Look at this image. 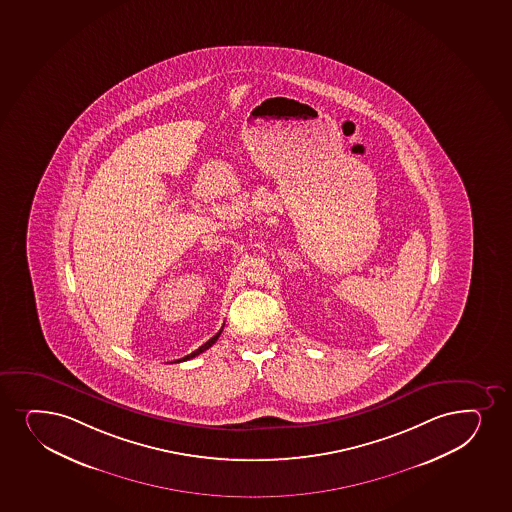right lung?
I'll return each mask as SVG.
<instances>
[{"label": "right lung", "mask_w": 512, "mask_h": 512, "mask_svg": "<svg viewBox=\"0 0 512 512\" xmlns=\"http://www.w3.org/2000/svg\"><path fill=\"white\" fill-rule=\"evenodd\" d=\"M224 327V325H223ZM223 327H221V331L217 332L216 336L211 337L207 343L202 344L197 351H193V353H190V355L185 356V358H181V360L178 361H185L190 360V358H195V356L200 355V353H204L205 349L211 348L212 344L216 343L217 339H219V336H221V332H223Z\"/></svg>", "instance_id": "add662e5"}]
</instances>
